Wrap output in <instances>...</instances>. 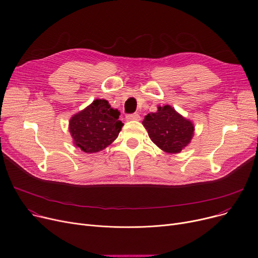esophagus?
Here are the masks:
<instances>
[{
    "instance_id": "esophagus-1",
    "label": "esophagus",
    "mask_w": 258,
    "mask_h": 258,
    "mask_svg": "<svg viewBox=\"0 0 258 258\" xmlns=\"http://www.w3.org/2000/svg\"><path fill=\"white\" fill-rule=\"evenodd\" d=\"M126 118H127L128 120H139V119L141 118V116H140V114H139L138 112H135V113L127 114V115H126Z\"/></svg>"
}]
</instances>
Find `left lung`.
Segmentation results:
<instances>
[{
    "mask_svg": "<svg viewBox=\"0 0 258 258\" xmlns=\"http://www.w3.org/2000/svg\"><path fill=\"white\" fill-rule=\"evenodd\" d=\"M143 124L152 142L168 153L180 152L189 144L194 135L192 123L169 105L147 114Z\"/></svg>",
    "mask_w": 258,
    "mask_h": 258,
    "instance_id": "left-lung-1",
    "label": "left lung"
}]
</instances>
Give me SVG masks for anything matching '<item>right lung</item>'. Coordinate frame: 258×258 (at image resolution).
I'll return each mask as SVG.
<instances>
[{
	"mask_svg": "<svg viewBox=\"0 0 258 258\" xmlns=\"http://www.w3.org/2000/svg\"><path fill=\"white\" fill-rule=\"evenodd\" d=\"M119 112L106 100H95L70 120L75 145L85 153H95L109 146L122 129Z\"/></svg>",
	"mask_w": 258,
	"mask_h": 258,
	"instance_id": "1",
	"label": "right lung"
}]
</instances>
